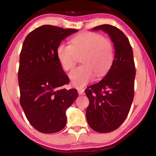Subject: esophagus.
Masks as SVG:
<instances>
[{"label": "esophagus", "instance_id": "obj_1", "mask_svg": "<svg viewBox=\"0 0 156 156\" xmlns=\"http://www.w3.org/2000/svg\"><path fill=\"white\" fill-rule=\"evenodd\" d=\"M78 92L80 95H84V89H78Z\"/></svg>", "mask_w": 156, "mask_h": 156}]
</instances>
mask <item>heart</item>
<instances>
[{"mask_svg":"<svg viewBox=\"0 0 156 156\" xmlns=\"http://www.w3.org/2000/svg\"><path fill=\"white\" fill-rule=\"evenodd\" d=\"M72 44H60L57 48V56L62 67L70 70L82 57L83 65L69 73L73 86L81 87L89 83L96 75L100 78L106 75L114 60L113 46L109 39L100 34L80 33L73 37Z\"/></svg>","mask_w":156,"mask_h":156,"instance_id":"heart-1","label":"heart"}]
</instances>
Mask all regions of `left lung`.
<instances>
[{"mask_svg": "<svg viewBox=\"0 0 156 156\" xmlns=\"http://www.w3.org/2000/svg\"><path fill=\"white\" fill-rule=\"evenodd\" d=\"M92 30L109 34L114 45L115 58L105 78L84 91L89 100L86 117L93 130L109 133L123 123L133 102L136 76L133 54L127 37L116 27L106 24Z\"/></svg>", "mask_w": 156, "mask_h": 156, "instance_id": "obj_1", "label": "left lung"}]
</instances>
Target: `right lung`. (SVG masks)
Segmentation results:
<instances>
[{"instance_id":"obj_1","label":"right lung","mask_w":156,"mask_h":156,"mask_svg":"<svg viewBox=\"0 0 156 156\" xmlns=\"http://www.w3.org/2000/svg\"><path fill=\"white\" fill-rule=\"evenodd\" d=\"M76 31L45 25L31 31L23 43L18 73L20 104L29 122L41 133L62 130L66 110L78 96L76 89L62 87L69 79L57 56L61 41Z\"/></svg>"}]
</instances>
